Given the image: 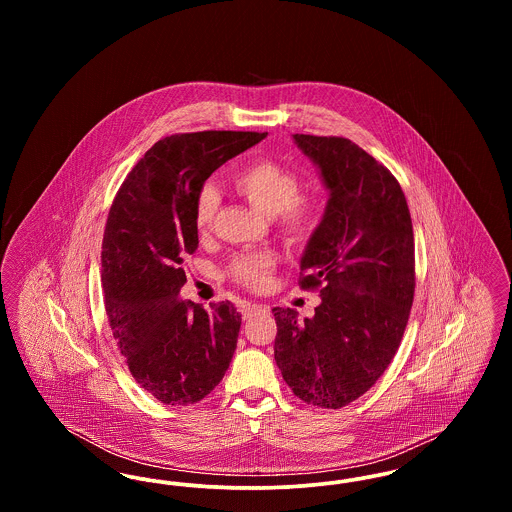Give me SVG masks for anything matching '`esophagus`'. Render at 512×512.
Returning a JSON list of instances; mask_svg holds the SVG:
<instances>
[{"instance_id": "34e87169", "label": "esophagus", "mask_w": 512, "mask_h": 512, "mask_svg": "<svg viewBox=\"0 0 512 512\" xmlns=\"http://www.w3.org/2000/svg\"><path fill=\"white\" fill-rule=\"evenodd\" d=\"M240 313H242L244 318H251L255 317V315H261V313H267V307L259 305V303L244 301V303H240Z\"/></svg>"}]
</instances>
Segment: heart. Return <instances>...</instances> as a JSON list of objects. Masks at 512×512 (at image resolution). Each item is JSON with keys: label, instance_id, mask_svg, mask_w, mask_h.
I'll return each mask as SVG.
<instances>
[{"label": "heart", "instance_id": "obj_1", "mask_svg": "<svg viewBox=\"0 0 512 512\" xmlns=\"http://www.w3.org/2000/svg\"><path fill=\"white\" fill-rule=\"evenodd\" d=\"M232 186L245 199L263 211L276 215L278 228L292 242L305 240L317 220V199L299 194L301 180L297 172L276 159H253L232 174ZM220 195L215 184L207 182L199 188L194 201V224L197 232H207L219 209ZM278 263V257L270 249L244 251L230 259L226 274L249 290H263L270 274Z\"/></svg>", "mask_w": 512, "mask_h": 512}]
</instances>
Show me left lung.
Here are the masks:
<instances>
[{"label":"left lung","instance_id":"obj_1","mask_svg":"<svg viewBox=\"0 0 512 512\" xmlns=\"http://www.w3.org/2000/svg\"><path fill=\"white\" fill-rule=\"evenodd\" d=\"M330 190L301 257L299 286L318 290L315 317L274 307V359L307 405L341 409L384 374L414 297V236L407 199L391 174L347 138L293 134Z\"/></svg>","mask_w":512,"mask_h":512}]
</instances>
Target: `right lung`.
I'll use <instances>...</instances> for the list:
<instances>
[{"mask_svg": "<svg viewBox=\"0 0 512 512\" xmlns=\"http://www.w3.org/2000/svg\"><path fill=\"white\" fill-rule=\"evenodd\" d=\"M267 132L205 130L159 140L128 172L109 209L101 286L113 338L134 380L165 405H194L219 386L242 315L178 299L197 249L194 201L205 180Z\"/></svg>", "mask_w": 512, "mask_h": 512, "instance_id": "obj_1", "label": "right lung"}]
</instances>
